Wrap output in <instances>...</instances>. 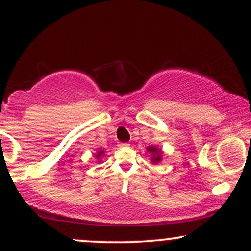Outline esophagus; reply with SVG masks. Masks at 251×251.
Listing matches in <instances>:
<instances>
[{
	"instance_id": "1",
	"label": "esophagus",
	"mask_w": 251,
	"mask_h": 251,
	"mask_svg": "<svg viewBox=\"0 0 251 251\" xmlns=\"http://www.w3.org/2000/svg\"><path fill=\"white\" fill-rule=\"evenodd\" d=\"M129 145H130V144H128V143H119L120 147H128Z\"/></svg>"
}]
</instances>
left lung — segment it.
I'll return each instance as SVG.
<instances>
[{
  "instance_id": "obj_1",
  "label": "left lung",
  "mask_w": 251,
  "mask_h": 251,
  "mask_svg": "<svg viewBox=\"0 0 251 251\" xmlns=\"http://www.w3.org/2000/svg\"><path fill=\"white\" fill-rule=\"evenodd\" d=\"M147 151L152 154V162L153 163H159L161 161V156H162V152H161L160 149H157L156 146H149L147 147Z\"/></svg>"
}]
</instances>
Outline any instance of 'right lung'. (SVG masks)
Wrapping results in <instances>:
<instances>
[{
	"label": "right lung",
	"instance_id": "add662e5",
	"mask_svg": "<svg viewBox=\"0 0 251 251\" xmlns=\"http://www.w3.org/2000/svg\"><path fill=\"white\" fill-rule=\"evenodd\" d=\"M102 154H104V151H98L97 152V155H96V157H100Z\"/></svg>",
	"mask_w": 251,
	"mask_h": 251
}]
</instances>
